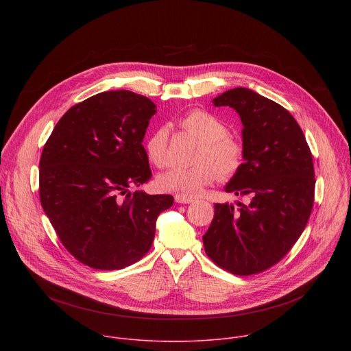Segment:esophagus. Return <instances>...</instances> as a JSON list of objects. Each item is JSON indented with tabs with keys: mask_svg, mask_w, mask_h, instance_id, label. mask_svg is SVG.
<instances>
[{
	"mask_svg": "<svg viewBox=\"0 0 351 351\" xmlns=\"http://www.w3.org/2000/svg\"><path fill=\"white\" fill-rule=\"evenodd\" d=\"M175 202H176L178 204H190V203H193V198H191V197H184V195L176 194V195H175Z\"/></svg>",
	"mask_w": 351,
	"mask_h": 351,
	"instance_id": "esophagus-1",
	"label": "esophagus"
}]
</instances>
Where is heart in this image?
Returning <instances> with one entry per match:
<instances>
[{"mask_svg": "<svg viewBox=\"0 0 351 351\" xmlns=\"http://www.w3.org/2000/svg\"><path fill=\"white\" fill-rule=\"evenodd\" d=\"M179 125L194 134L202 145L194 156L197 164L189 168H172L158 178V186L164 191L193 197L218 176L230 178L241 168L243 144L228 134V126L218 117L203 110H193L179 121ZM168 129L158 128L145 141L147 158L157 168L168 165Z\"/></svg>", "mask_w": 351, "mask_h": 351, "instance_id": "1", "label": "heart"}]
</instances>
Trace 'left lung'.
I'll use <instances>...</instances> for the list:
<instances>
[{
	"mask_svg": "<svg viewBox=\"0 0 351 351\" xmlns=\"http://www.w3.org/2000/svg\"><path fill=\"white\" fill-rule=\"evenodd\" d=\"M241 119L244 162L225 186L248 195L247 206L215 204L203 236L207 256L234 275H253L279 263L302 236L314 206V164L291 114L252 88L236 87L213 99Z\"/></svg>",
	"mask_w": 351,
	"mask_h": 351,
	"instance_id": "obj_1",
	"label": "left lung"
}]
</instances>
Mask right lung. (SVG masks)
<instances>
[{
    "mask_svg": "<svg viewBox=\"0 0 351 351\" xmlns=\"http://www.w3.org/2000/svg\"><path fill=\"white\" fill-rule=\"evenodd\" d=\"M152 99L104 91L69 108L40 158V202L68 252L94 269H122L148 252L169 194H145L152 179L143 147Z\"/></svg>",
    "mask_w": 351,
    "mask_h": 351,
    "instance_id": "right-lung-1",
    "label": "right lung"
}]
</instances>
